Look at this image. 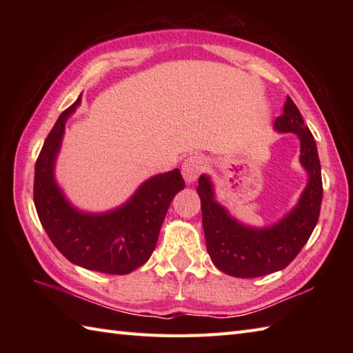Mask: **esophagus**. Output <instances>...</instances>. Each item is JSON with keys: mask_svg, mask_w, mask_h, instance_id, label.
Segmentation results:
<instances>
[{"mask_svg": "<svg viewBox=\"0 0 353 353\" xmlns=\"http://www.w3.org/2000/svg\"><path fill=\"white\" fill-rule=\"evenodd\" d=\"M205 168H206V159H205V157H201L199 154H194V156L186 157L183 165H182L183 179L188 183L196 182L201 172L205 171Z\"/></svg>", "mask_w": 353, "mask_h": 353, "instance_id": "esophagus-1", "label": "esophagus"}]
</instances>
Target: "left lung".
<instances>
[{
  "instance_id": "left-lung-1",
  "label": "left lung",
  "mask_w": 353,
  "mask_h": 353,
  "mask_svg": "<svg viewBox=\"0 0 353 353\" xmlns=\"http://www.w3.org/2000/svg\"><path fill=\"white\" fill-rule=\"evenodd\" d=\"M274 129L296 133L301 139V163L308 172V183L296 208L273 226L256 229L236 221L215 200L211 179L206 174L199 179L206 249L214 265L229 276L247 279L283 270L308 243L319 221L323 183L317 145L290 97L283 114L276 118Z\"/></svg>"
}]
</instances>
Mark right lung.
Returning a JSON list of instances; mask_svg holds the SVG:
<instances>
[{
	"label": "right lung",
	"mask_w": 353,
	"mask_h": 353,
	"mask_svg": "<svg viewBox=\"0 0 353 353\" xmlns=\"http://www.w3.org/2000/svg\"><path fill=\"white\" fill-rule=\"evenodd\" d=\"M81 101L63 110L36 161L33 197L50 239L76 265L108 274H127L145 264L156 249L171 200L185 188L181 170L150 177L114 211L91 214L74 208L54 179V165L66 119Z\"/></svg>",
	"instance_id": "1"
}]
</instances>
